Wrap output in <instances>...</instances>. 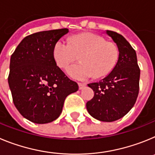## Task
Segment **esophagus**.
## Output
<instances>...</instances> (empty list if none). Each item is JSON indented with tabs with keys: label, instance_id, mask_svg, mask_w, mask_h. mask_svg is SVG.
I'll list each match as a JSON object with an SVG mask.
<instances>
[{
	"label": "esophagus",
	"instance_id": "34e87169",
	"mask_svg": "<svg viewBox=\"0 0 155 155\" xmlns=\"http://www.w3.org/2000/svg\"><path fill=\"white\" fill-rule=\"evenodd\" d=\"M78 86H79V89H83L84 87L86 86L85 83H78Z\"/></svg>",
	"mask_w": 155,
	"mask_h": 155
}]
</instances>
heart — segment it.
<instances>
[{
    "mask_svg": "<svg viewBox=\"0 0 155 155\" xmlns=\"http://www.w3.org/2000/svg\"><path fill=\"white\" fill-rule=\"evenodd\" d=\"M81 54V64L67 69L71 78L79 81L106 76L113 71L119 59V50L114 43L91 32L75 35L71 40L60 39L53 48L54 61L61 68H67Z\"/></svg>",
    "mask_w": 155,
    "mask_h": 155,
    "instance_id": "1",
    "label": "heart"
}]
</instances>
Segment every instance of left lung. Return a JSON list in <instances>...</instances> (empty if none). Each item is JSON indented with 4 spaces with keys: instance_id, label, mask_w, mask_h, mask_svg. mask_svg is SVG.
Returning <instances> with one entry per match:
<instances>
[{
    "instance_id": "obj_1",
    "label": "left lung",
    "mask_w": 155,
    "mask_h": 155,
    "mask_svg": "<svg viewBox=\"0 0 155 155\" xmlns=\"http://www.w3.org/2000/svg\"><path fill=\"white\" fill-rule=\"evenodd\" d=\"M106 33L117 45L118 61L105 78L87 84L94 91V97L86 107L94 119L113 122L127 114L136 102L140 71L136 51L127 39L116 31L107 30Z\"/></svg>"
}]
</instances>
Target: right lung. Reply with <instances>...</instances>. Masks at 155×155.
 Returning a JSON list of instances; mask_svg holds the SVG:
<instances>
[{
	"label": "right lung",
	"instance_id": "add662e5",
	"mask_svg": "<svg viewBox=\"0 0 155 155\" xmlns=\"http://www.w3.org/2000/svg\"><path fill=\"white\" fill-rule=\"evenodd\" d=\"M68 28L25 37L11 57L8 84L16 109L25 118L44 124L57 120L68 95L78 90L54 61L53 48Z\"/></svg>",
	"mask_w": 155,
	"mask_h": 155
}]
</instances>
